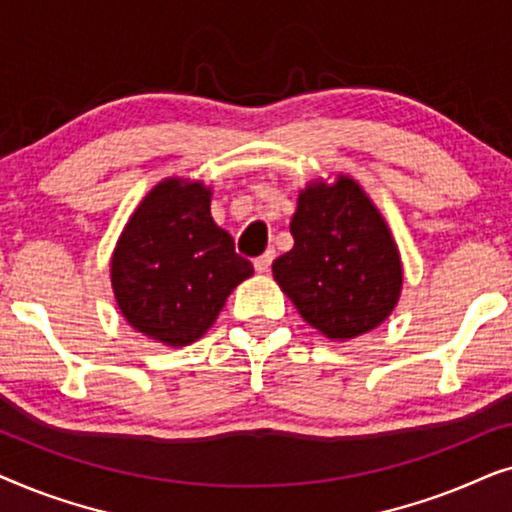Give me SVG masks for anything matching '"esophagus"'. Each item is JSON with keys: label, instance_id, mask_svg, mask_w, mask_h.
<instances>
[{"label": "esophagus", "instance_id": "obj_1", "mask_svg": "<svg viewBox=\"0 0 512 512\" xmlns=\"http://www.w3.org/2000/svg\"><path fill=\"white\" fill-rule=\"evenodd\" d=\"M272 261H275V251L268 249V251H265L263 256H258L256 261H254V268H256V272H261V275H265V272L270 270Z\"/></svg>", "mask_w": 512, "mask_h": 512}]
</instances>
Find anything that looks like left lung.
<instances>
[{
    "label": "left lung",
    "mask_w": 512,
    "mask_h": 512,
    "mask_svg": "<svg viewBox=\"0 0 512 512\" xmlns=\"http://www.w3.org/2000/svg\"><path fill=\"white\" fill-rule=\"evenodd\" d=\"M293 249L272 277L307 324L328 340H352L394 312L403 289L401 251L361 184L347 174L298 193Z\"/></svg>",
    "instance_id": "1"
}]
</instances>
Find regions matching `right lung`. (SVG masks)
I'll return each mask as SVG.
<instances>
[{"mask_svg":"<svg viewBox=\"0 0 512 512\" xmlns=\"http://www.w3.org/2000/svg\"><path fill=\"white\" fill-rule=\"evenodd\" d=\"M212 188L167 177L130 214L114 254L111 289L125 321L165 347L200 340L254 265L209 212Z\"/></svg>","mask_w":512,"mask_h":512,"instance_id":"add662e5","label":"right lung"}]
</instances>
